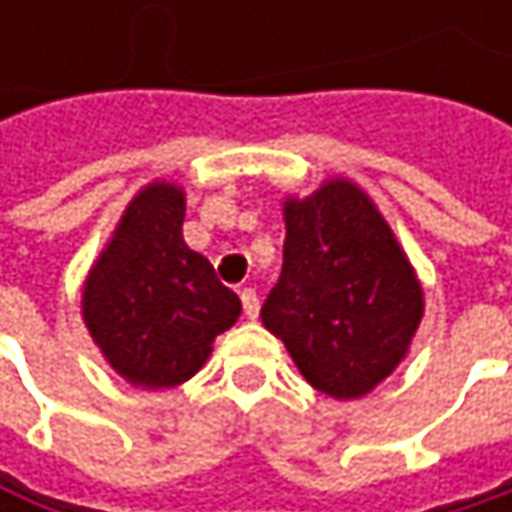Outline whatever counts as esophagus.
Listing matches in <instances>:
<instances>
[{
	"mask_svg": "<svg viewBox=\"0 0 512 512\" xmlns=\"http://www.w3.org/2000/svg\"><path fill=\"white\" fill-rule=\"evenodd\" d=\"M240 299H243V311H246V317L249 320H255L257 311H260V299H257V293L252 287H243L240 290Z\"/></svg>",
	"mask_w": 512,
	"mask_h": 512,
	"instance_id": "esophagus-1",
	"label": "esophagus"
}]
</instances>
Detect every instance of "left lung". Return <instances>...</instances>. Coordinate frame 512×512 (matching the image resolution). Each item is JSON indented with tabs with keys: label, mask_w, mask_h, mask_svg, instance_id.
<instances>
[{
	"label": "left lung",
	"mask_w": 512,
	"mask_h": 512,
	"mask_svg": "<svg viewBox=\"0 0 512 512\" xmlns=\"http://www.w3.org/2000/svg\"><path fill=\"white\" fill-rule=\"evenodd\" d=\"M284 266L260 320L335 400L373 391L406 358L424 290L394 231L353 180L284 201Z\"/></svg>",
	"instance_id": "obj_1"
}]
</instances>
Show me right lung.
Returning <instances> with one entry per match:
<instances>
[{
    "label": "right lung",
    "mask_w": 512,
    "mask_h": 512,
    "mask_svg": "<svg viewBox=\"0 0 512 512\" xmlns=\"http://www.w3.org/2000/svg\"><path fill=\"white\" fill-rule=\"evenodd\" d=\"M183 189L154 180L127 204L82 287V320L103 358L136 388H174L243 311L210 260L183 243Z\"/></svg>",
    "instance_id": "1"
}]
</instances>
